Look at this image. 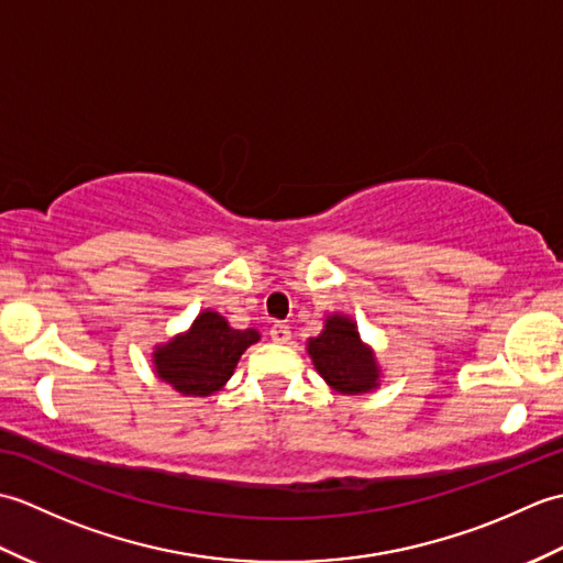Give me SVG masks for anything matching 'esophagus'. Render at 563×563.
<instances>
[{"instance_id": "esophagus-1", "label": "esophagus", "mask_w": 563, "mask_h": 563, "mask_svg": "<svg viewBox=\"0 0 563 563\" xmlns=\"http://www.w3.org/2000/svg\"><path fill=\"white\" fill-rule=\"evenodd\" d=\"M290 336H292V333H290V329L285 327V324H273V327H271V339H273L275 343H288Z\"/></svg>"}]
</instances>
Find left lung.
I'll return each instance as SVG.
<instances>
[{
  "instance_id": "8db88e82",
  "label": "left lung",
  "mask_w": 563,
  "mask_h": 563,
  "mask_svg": "<svg viewBox=\"0 0 563 563\" xmlns=\"http://www.w3.org/2000/svg\"><path fill=\"white\" fill-rule=\"evenodd\" d=\"M307 353L327 387L345 397H361L382 385L375 349L361 339L357 321L349 314H329L319 336L307 341Z\"/></svg>"
}]
</instances>
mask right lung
Masks as SVG:
<instances>
[{
  "instance_id": "add662e5",
  "label": "right lung",
  "mask_w": 563,
  "mask_h": 563,
  "mask_svg": "<svg viewBox=\"0 0 563 563\" xmlns=\"http://www.w3.org/2000/svg\"><path fill=\"white\" fill-rule=\"evenodd\" d=\"M258 341L256 329H232L227 317L202 309L186 331L154 345V375L184 397H212L230 382L242 353Z\"/></svg>"
}]
</instances>
